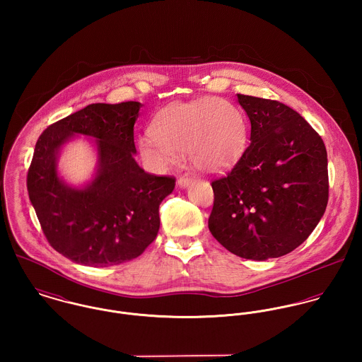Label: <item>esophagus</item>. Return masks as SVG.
<instances>
[{"label":"esophagus","mask_w":362,"mask_h":362,"mask_svg":"<svg viewBox=\"0 0 362 362\" xmlns=\"http://www.w3.org/2000/svg\"><path fill=\"white\" fill-rule=\"evenodd\" d=\"M194 181H195L194 177H191V175H184V177H180V178H178L177 184H178L180 188H187V187H189Z\"/></svg>","instance_id":"1"}]
</instances>
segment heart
I'll use <instances>...</instances> for the list:
<instances>
[{"instance_id": "1", "label": "heart", "mask_w": 362, "mask_h": 362, "mask_svg": "<svg viewBox=\"0 0 362 362\" xmlns=\"http://www.w3.org/2000/svg\"><path fill=\"white\" fill-rule=\"evenodd\" d=\"M248 145V122L234 104L204 98L164 107L152 121V134L139 138L142 160L164 170L188 152L192 164L205 173L233 167Z\"/></svg>"}]
</instances>
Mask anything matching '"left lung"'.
I'll list each match as a JSON object with an SVG mask.
<instances>
[{"label":"left lung","mask_w":362,"mask_h":362,"mask_svg":"<svg viewBox=\"0 0 362 362\" xmlns=\"http://www.w3.org/2000/svg\"><path fill=\"white\" fill-rule=\"evenodd\" d=\"M237 98L251 121V144L227 175L211 182L209 230L237 257L279 258L310 237L326 210V148L288 105Z\"/></svg>","instance_id":"obj_1"}]
</instances>
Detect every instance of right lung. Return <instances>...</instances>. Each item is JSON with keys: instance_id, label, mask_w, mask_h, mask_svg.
<instances>
[{"instance_id": "obj_1", "label": "right lung", "mask_w": 362, "mask_h": 362, "mask_svg": "<svg viewBox=\"0 0 362 362\" xmlns=\"http://www.w3.org/2000/svg\"><path fill=\"white\" fill-rule=\"evenodd\" d=\"M142 104H89L39 138L28 171L29 199L52 248L75 263L105 267L138 258L158 233V206L175 187L138 165L134 125ZM74 134L97 139L98 168L83 189L57 175L60 148Z\"/></svg>"}]
</instances>
